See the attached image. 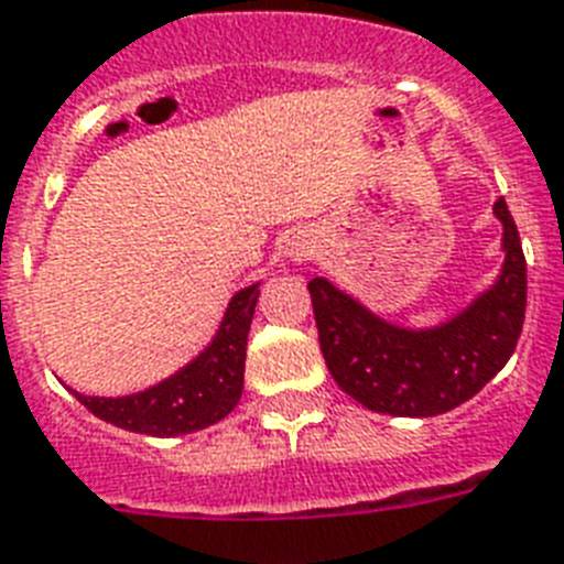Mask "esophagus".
Returning <instances> with one entry per match:
<instances>
[{
	"mask_svg": "<svg viewBox=\"0 0 564 564\" xmlns=\"http://www.w3.org/2000/svg\"><path fill=\"white\" fill-rule=\"evenodd\" d=\"M313 254V242L306 240V237H292L290 246H286V258L292 260V263H301V260H306Z\"/></svg>",
	"mask_w": 564,
	"mask_h": 564,
	"instance_id": "esophagus-1",
	"label": "esophagus"
}]
</instances>
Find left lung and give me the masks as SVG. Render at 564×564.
Masks as SVG:
<instances>
[{
  "mask_svg": "<svg viewBox=\"0 0 564 564\" xmlns=\"http://www.w3.org/2000/svg\"><path fill=\"white\" fill-rule=\"evenodd\" d=\"M505 228L496 283L434 327H402L327 278L310 281L318 341L336 386L365 409L434 416L473 400L519 345L528 306V263L505 196L492 205Z\"/></svg>",
  "mask_w": 564,
  "mask_h": 564,
  "instance_id": "8db88e82",
  "label": "left lung"
}]
</instances>
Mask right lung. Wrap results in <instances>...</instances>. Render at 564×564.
I'll return each mask as SVG.
<instances>
[{"instance_id":"obj_1","label":"right lung","mask_w":564,"mask_h":564,"mask_svg":"<svg viewBox=\"0 0 564 564\" xmlns=\"http://www.w3.org/2000/svg\"><path fill=\"white\" fill-rule=\"evenodd\" d=\"M258 295L260 281L235 292L208 345L162 382L123 397H86L72 388L68 391L91 414L123 432L178 437L219 423L242 397L246 341Z\"/></svg>"}]
</instances>
